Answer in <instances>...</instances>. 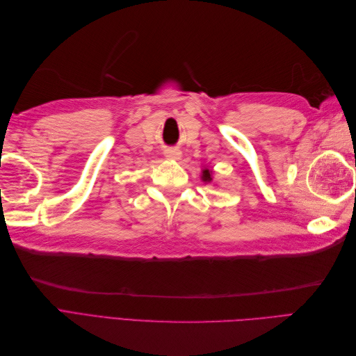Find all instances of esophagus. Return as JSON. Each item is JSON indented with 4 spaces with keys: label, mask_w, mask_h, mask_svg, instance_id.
<instances>
[{
    "label": "esophagus",
    "mask_w": 356,
    "mask_h": 356,
    "mask_svg": "<svg viewBox=\"0 0 356 356\" xmlns=\"http://www.w3.org/2000/svg\"><path fill=\"white\" fill-rule=\"evenodd\" d=\"M165 156L168 159H172V160H177L181 157V152L178 148H166L165 149Z\"/></svg>",
    "instance_id": "34e87169"
}]
</instances>
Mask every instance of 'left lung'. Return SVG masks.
Listing matches in <instances>:
<instances>
[{
    "label": "left lung",
    "instance_id": "left-lung-1",
    "mask_svg": "<svg viewBox=\"0 0 356 356\" xmlns=\"http://www.w3.org/2000/svg\"><path fill=\"white\" fill-rule=\"evenodd\" d=\"M203 179H204V181H211V174H209L208 169L203 170Z\"/></svg>",
    "mask_w": 356,
    "mask_h": 356
}]
</instances>
